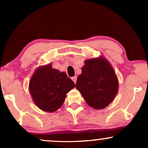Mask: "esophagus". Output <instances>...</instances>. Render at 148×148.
<instances>
[{"instance_id": "34e87169", "label": "esophagus", "mask_w": 148, "mask_h": 148, "mask_svg": "<svg viewBox=\"0 0 148 148\" xmlns=\"http://www.w3.org/2000/svg\"><path fill=\"white\" fill-rule=\"evenodd\" d=\"M72 79V80L73 81V82L75 83V84H76V82H77V77H73L71 78Z\"/></svg>"}]
</instances>
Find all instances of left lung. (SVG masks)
Here are the masks:
<instances>
[{
    "label": "left lung",
    "instance_id": "8db88e82",
    "mask_svg": "<svg viewBox=\"0 0 148 148\" xmlns=\"http://www.w3.org/2000/svg\"><path fill=\"white\" fill-rule=\"evenodd\" d=\"M82 74L77 77L76 89L87 104L100 110L108 106L119 90V81L110 62L101 56L85 60Z\"/></svg>",
    "mask_w": 148,
    "mask_h": 148
}]
</instances>
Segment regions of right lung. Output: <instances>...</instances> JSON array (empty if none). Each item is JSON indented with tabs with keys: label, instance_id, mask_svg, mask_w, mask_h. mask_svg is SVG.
Instances as JSON below:
<instances>
[{
	"label": "right lung",
	"instance_id": "1",
	"mask_svg": "<svg viewBox=\"0 0 148 148\" xmlns=\"http://www.w3.org/2000/svg\"><path fill=\"white\" fill-rule=\"evenodd\" d=\"M75 86L65 73L52 69V64L49 63L36 69L30 79L29 90L38 108L45 112H53L61 107L66 93Z\"/></svg>",
	"mask_w": 148,
	"mask_h": 148
}]
</instances>
